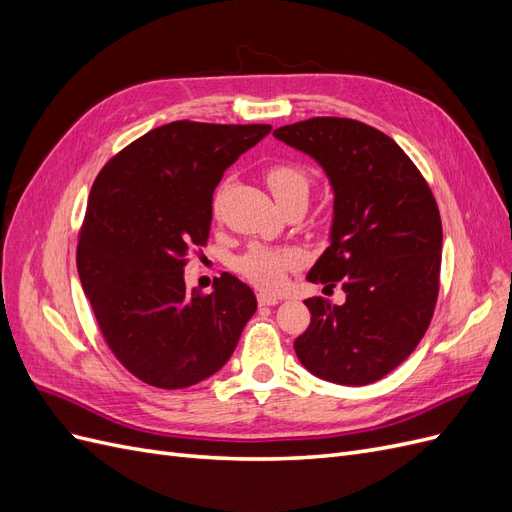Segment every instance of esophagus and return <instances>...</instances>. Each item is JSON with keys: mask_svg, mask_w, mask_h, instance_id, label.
Listing matches in <instances>:
<instances>
[{"mask_svg": "<svg viewBox=\"0 0 512 512\" xmlns=\"http://www.w3.org/2000/svg\"><path fill=\"white\" fill-rule=\"evenodd\" d=\"M258 303L260 305H277L280 303V297H275V294H267V292H258Z\"/></svg>", "mask_w": 512, "mask_h": 512, "instance_id": "1", "label": "esophagus"}]
</instances>
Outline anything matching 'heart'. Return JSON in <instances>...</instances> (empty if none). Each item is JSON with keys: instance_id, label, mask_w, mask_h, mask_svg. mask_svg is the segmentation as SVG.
I'll return each instance as SVG.
<instances>
[{"instance_id": "obj_1", "label": "heart", "mask_w": 512, "mask_h": 512, "mask_svg": "<svg viewBox=\"0 0 512 512\" xmlns=\"http://www.w3.org/2000/svg\"><path fill=\"white\" fill-rule=\"evenodd\" d=\"M265 179L277 200L297 192L307 194L309 190V173L301 164H275L267 170ZM220 194L222 190L215 194L213 207H218ZM303 262H305V252L297 245H284V247L252 245L250 250L237 258L235 267L252 284L265 290H277L282 288L286 273L301 267Z\"/></svg>"}]
</instances>
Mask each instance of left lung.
Segmentation results:
<instances>
[{"mask_svg":"<svg viewBox=\"0 0 512 512\" xmlns=\"http://www.w3.org/2000/svg\"><path fill=\"white\" fill-rule=\"evenodd\" d=\"M314 158L333 188L331 245L307 280L346 292L307 299L312 322L294 339L301 365L346 386L371 384L421 342L440 288L442 222L427 181L393 138L346 117L273 132Z\"/></svg>","mask_w":512,"mask_h":512,"instance_id":"1","label":"left lung"}]
</instances>
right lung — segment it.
Returning a JSON list of instances; mask_svg holds the SVG:
<instances>
[{
  "label": "right lung",
  "mask_w": 512,
  "mask_h": 512,
  "mask_svg": "<svg viewBox=\"0 0 512 512\" xmlns=\"http://www.w3.org/2000/svg\"><path fill=\"white\" fill-rule=\"evenodd\" d=\"M269 132L173 121L121 149L94 181L76 267L108 348L149 386L175 391L213 376L256 312L235 275L190 292L183 267L209 239L224 170Z\"/></svg>",
  "instance_id": "right-lung-1"
}]
</instances>
